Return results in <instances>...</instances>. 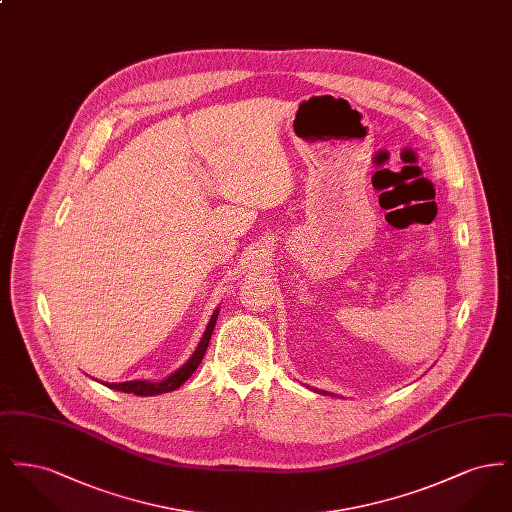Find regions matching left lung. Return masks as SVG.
<instances>
[{
    "instance_id": "1",
    "label": "left lung",
    "mask_w": 512,
    "mask_h": 512,
    "mask_svg": "<svg viewBox=\"0 0 512 512\" xmlns=\"http://www.w3.org/2000/svg\"><path fill=\"white\" fill-rule=\"evenodd\" d=\"M315 393H322V395H334V393H326V391L313 390Z\"/></svg>"
}]
</instances>
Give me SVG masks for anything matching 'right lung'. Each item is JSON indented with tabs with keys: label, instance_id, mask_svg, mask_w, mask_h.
Here are the masks:
<instances>
[{
	"label": "right lung",
	"instance_id": "add662e5",
	"mask_svg": "<svg viewBox=\"0 0 512 512\" xmlns=\"http://www.w3.org/2000/svg\"><path fill=\"white\" fill-rule=\"evenodd\" d=\"M220 309H215V313L209 318V324L201 336V340L197 343L192 357L180 366L178 370H174L171 376H167L165 380L161 382H149V380H130V382H119V384H105L107 388L111 390L124 391V393H134V395H142V397H149V395H161V393H169V391L178 390L192 374L195 372V368L201 363L205 351H207V345L211 341V334L215 330V324H217V318H219Z\"/></svg>",
	"mask_w": 512,
	"mask_h": 512
}]
</instances>
